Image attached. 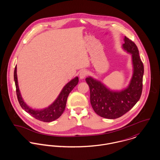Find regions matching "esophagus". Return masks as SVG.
<instances>
[{
  "label": "esophagus",
  "mask_w": 160,
  "mask_h": 160,
  "mask_svg": "<svg viewBox=\"0 0 160 160\" xmlns=\"http://www.w3.org/2000/svg\"><path fill=\"white\" fill-rule=\"evenodd\" d=\"M87 71L86 70H82L79 73V78L81 79H83L87 75Z\"/></svg>",
  "instance_id": "esophagus-1"
}]
</instances>
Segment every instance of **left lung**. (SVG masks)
I'll return each mask as SVG.
<instances>
[{"mask_svg": "<svg viewBox=\"0 0 160 160\" xmlns=\"http://www.w3.org/2000/svg\"><path fill=\"white\" fill-rule=\"evenodd\" d=\"M122 48L131 55L132 75L128 86L121 90H112L91 76L86 78L90 88V100L94 112L101 117L116 119L129 111L139 100L142 91L143 65L134 42L126 36Z\"/></svg>", "mask_w": 160, "mask_h": 160, "instance_id": "obj_1", "label": "left lung"}]
</instances>
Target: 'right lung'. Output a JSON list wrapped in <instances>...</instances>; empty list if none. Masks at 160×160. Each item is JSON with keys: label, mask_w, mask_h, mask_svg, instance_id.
<instances>
[{"label": "right lung", "mask_w": 160, "mask_h": 160, "mask_svg": "<svg viewBox=\"0 0 160 160\" xmlns=\"http://www.w3.org/2000/svg\"><path fill=\"white\" fill-rule=\"evenodd\" d=\"M14 81L16 86L17 98L20 105L23 110L39 121L44 122H51L58 119L65 111L69 93L78 84L79 78L78 76H76L71 79L63 87L57 98L51 105L45 108L40 110L32 108L24 101L18 86L17 74V65L14 70Z\"/></svg>", "instance_id": "right-lung-1"}]
</instances>
